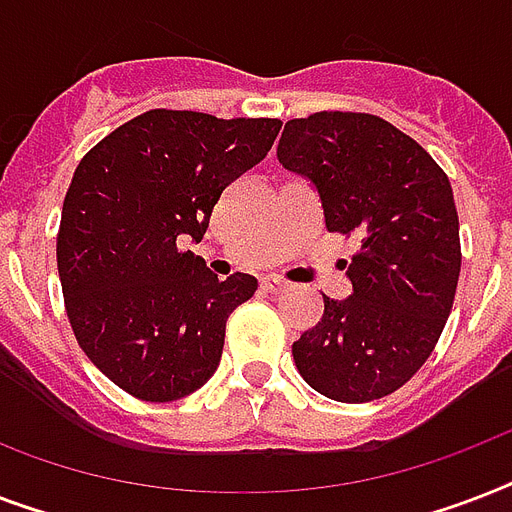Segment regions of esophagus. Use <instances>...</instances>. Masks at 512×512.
I'll list each match as a JSON object with an SVG mask.
<instances>
[{
    "instance_id": "esophagus-1",
    "label": "esophagus",
    "mask_w": 512,
    "mask_h": 512,
    "mask_svg": "<svg viewBox=\"0 0 512 512\" xmlns=\"http://www.w3.org/2000/svg\"><path fill=\"white\" fill-rule=\"evenodd\" d=\"M260 287H263L265 292H284V289H287V281L279 279V276H263V279H260Z\"/></svg>"
}]
</instances>
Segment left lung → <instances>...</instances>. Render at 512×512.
<instances>
[{"label": "left lung", "instance_id": "obj_1", "mask_svg": "<svg viewBox=\"0 0 512 512\" xmlns=\"http://www.w3.org/2000/svg\"><path fill=\"white\" fill-rule=\"evenodd\" d=\"M281 167L319 191L327 231L356 236L353 295L292 345L321 396L364 404L398 390L436 348L460 279V220L446 172L372 114L321 111L284 124Z\"/></svg>", "mask_w": 512, "mask_h": 512}]
</instances>
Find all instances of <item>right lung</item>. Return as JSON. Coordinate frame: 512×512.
<instances>
[{
	"label": "right lung",
	"instance_id": "right-lung-1",
	"mask_svg": "<svg viewBox=\"0 0 512 512\" xmlns=\"http://www.w3.org/2000/svg\"><path fill=\"white\" fill-rule=\"evenodd\" d=\"M279 119L154 108L84 156L63 199L58 273L79 348L140 401H177L215 374L225 321L257 279L220 281L201 241L225 185L263 162Z\"/></svg>",
	"mask_w": 512,
	"mask_h": 512
}]
</instances>
